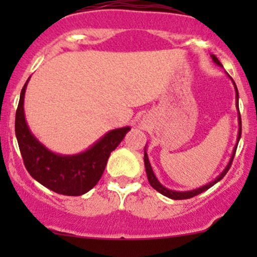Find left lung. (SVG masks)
<instances>
[{"label": "left lung", "mask_w": 257, "mask_h": 257, "mask_svg": "<svg viewBox=\"0 0 257 257\" xmlns=\"http://www.w3.org/2000/svg\"><path fill=\"white\" fill-rule=\"evenodd\" d=\"M211 59H213V61L216 65H219L220 67H222V64L220 63L219 59L215 57L214 54H211ZM228 75V73H227ZM229 77V75H228ZM231 78V77H229ZM232 79V78H231ZM233 82V85H234V89H235V107H237V110L239 111V105H238V100H239V95H238V89H237V85H235L234 81L232 79ZM238 125H239V129H238V138H237V144H235L234 149H233V152H232V156L231 158H229V162L227 163V166L225 169L222 170V173L220 174V175H217L216 179H214L213 181H210L209 184H206L204 186H202V187H198V188H194V190H191V191H174V190H169V188L164 187L163 185L161 184V182L158 181V179L156 178L155 173H153L152 170V167L151 164H150V161H149V157H147V153H146V146H145V152H144V162H145V168H146V174H147V179H149V182L150 185L152 186L153 188H155L156 191H158L159 193H162L163 196L168 197V198H172V199H188V198H192L194 196H198L199 193L204 192V191L209 190L210 187H213V186L216 184V182H219L221 179L223 178V176L226 175L227 172L229 170V167H231L232 164V161L233 158H234V155H235V151H237V146H238V143H239V139H240V135H241V118H240V113H238Z\"/></svg>", "instance_id": "1"}]
</instances>
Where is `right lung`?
<instances>
[{
  "instance_id": "add662e5",
  "label": "right lung",
  "mask_w": 257,
  "mask_h": 257,
  "mask_svg": "<svg viewBox=\"0 0 257 257\" xmlns=\"http://www.w3.org/2000/svg\"><path fill=\"white\" fill-rule=\"evenodd\" d=\"M29 79L30 77L20 93L16 113V137L26 170L51 191L64 196H82L98 184L111 152L119 145L131 126L106 133L89 149L77 155L52 152L37 140L26 123L24 98Z\"/></svg>"
}]
</instances>
